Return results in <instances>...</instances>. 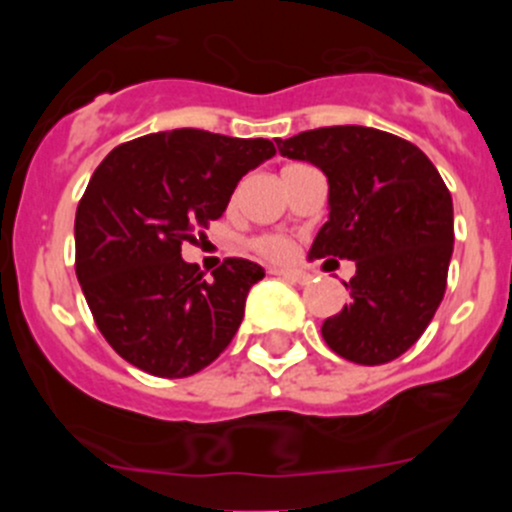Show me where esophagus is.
Listing matches in <instances>:
<instances>
[{
    "instance_id": "obj_1",
    "label": "esophagus",
    "mask_w": 512,
    "mask_h": 512,
    "mask_svg": "<svg viewBox=\"0 0 512 512\" xmlns=\"http://www.w3.org/2000/svg\"><path fill=\"white\" fill-rule=\"evenodd\" d=\"M272 275H280L285 277V280L294 282V285H309V275H304V272L299 270H285V267H272Z\"/></svg>"
}]
</instances>
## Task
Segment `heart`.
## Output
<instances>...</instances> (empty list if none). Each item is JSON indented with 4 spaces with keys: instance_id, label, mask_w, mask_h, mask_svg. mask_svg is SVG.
<instances>
[{
    "instance_id": "1",
    "label": "heart",
    "mask_w": 512,
    "mask_h": 512,
    "mask_svg": "<svg viewBox=\"0 0 512 512\" xmlns=\"http://www.w3.org/2000/svg\"><path fill=\"white\" fill-rule=\"evenodd\" d=\"M250 245L257 255H262L265 260H272V262H282L292 255V242L282 235H260L255 237Z\"/></svg>"
}]
</instances>
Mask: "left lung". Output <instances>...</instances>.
I'll use <instances>...</instances> for the list:
<instances>
[{
  "instance_id": "8db88e82",
  "label": "left lung",
  "mask_w": 512,
  "mask_h": 512,
  "mask_svg": "<svg viewBox=\"0 0 512 512\" xmlns=\"http://www.w3.org/2000/svg\"><path fill=\"white\" fill-rule=\"evenodd\" d=\"M282 156L317 165L329 183V220L312 257L354 260L349 304L324 319L332 352L364 366L394 361L426 332L446 292L453 200L421 148L366 126H329L275 138Z\"/></svg>"
}]
</instances>
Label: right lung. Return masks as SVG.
Here are the masks:
<instances>
[{
  "instance_id": "obj_1",
  "label": "right lung",
  "mask_w": 512,
  "mask_h": 512,
  "mask_svg": "<svg viewBox=\"0 0 512 512\" xmlns=\"http://www.w3.org/2000/svg\"><path fill=\"white\" fill-rule=\"evenodd\" d=\"M272 156L267 138L175 128L121 143L94 170L76 208V277L96 327L128 364L183 379L232 342L265 270L227 257L205 280L180 247Z\"/></svg>"
}]
</instances>
